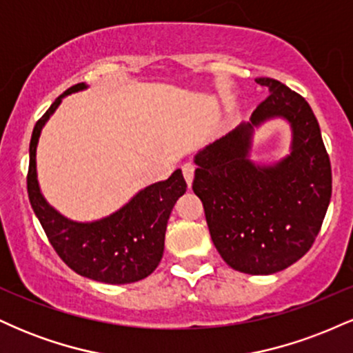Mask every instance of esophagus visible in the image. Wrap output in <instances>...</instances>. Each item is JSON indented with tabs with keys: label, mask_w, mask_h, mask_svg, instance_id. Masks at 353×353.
<instances>
[{
	"label": "esophagus",
	"mask_w": 353,
	"mask_h": 353,
	"mask_svg": "<svg viewBox=\"0 0 353 353\" xmlns=\"http://www.w3.org/2000/svg\"><path fill=\"white\" fill-rule=\"evenodd\" d=\"M194 171H196V165H194V164L185 163L184 165H182V174H184V179H185V182H188L189 188H190V185H192Z\"/></svg>",
	"instance_id": "1"
}]
</instances>
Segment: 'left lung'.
I'll use <instances>...</instances> for the list:
<instances>
[{
  "label": "left lung",
  "mask_w": 353,
  "mask_h": 353,
  "mask_svg": "<svg viewBox=\"0 0 353 353\" xmlns=\"http://www.w3.org/2000/svg\"><path fill=\"white\" fill-rule=\"evenodd\" d=\"M255 83L269 96L249 123L194 156L192 189L225 264L269 275L292 265L314 244L330 204L332 169L309 103L275 79ZM270 119L290 123L291 152L274 165H259L250 159L253 131Z\"/></svg>",
  "instance_id": "left-lung-1"
}]
</instances>
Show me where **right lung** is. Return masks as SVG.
Returning <instances> with one entry per match:
<instances>
[{"label": "right lung", "instance_id": "add662e5", "mask_svg": "<svg viewBox=\"0 0 353 353\" xmlns=\"http://www.w3.org/2000/svg\"><path fill=\"white\" fill-rule=\"evenodd\" d=\"M84 89L86 83H79L64 91L36 123L30 143L28 196L51 245L76 274L114 285L137 282L159 265L169 216L188 184L176 169L169 179L141 189L116 212L91 222L72 221L52 208L39 189L36 171L39 136L63 98Z\"/></svg>", "mask_w": 353, "mask_h": 353}]
</instances>
